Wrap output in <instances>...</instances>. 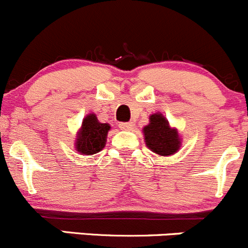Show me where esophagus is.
<instances>
[{
  "instance_id": "obj_1",
  "label": "esophagus",
  "mask_w": 248,
  "mask_h": 248,
  "mask_svg": "<svg viewBox=\"0 0 248 248\" xmlns=\"http://www.w3.org/2000/svg\"><path fill=\"white\" fill-rule=\"evenodd\" d=\"M119 129L123 131H131L134 129V124L132 123H121L119 124Z\"/></svg>"
}]
</instances>
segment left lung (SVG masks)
<instances>
[{
  "label": "left lung",
  "instance_id": "8db88e82",
  "mask_svg": "<svg viewBox=\"0 0 248 248\" xmlns=\"http://www.w3.org/2000/svg\"><path fill=\"white\" fill-rule=\"evenodd\" d=\"M146 146L161 156H169L180 151L182 142L178 130L172 127L163 113L149 116V123L142 129Z\"/></svg>",
  "mask_w": 248,
  "mask_h": 248
}]
</instances>
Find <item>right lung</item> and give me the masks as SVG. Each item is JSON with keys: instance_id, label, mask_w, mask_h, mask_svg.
Wrapping results in <instances>:
<instances>
[{"instance_id": "add662e5", "label": "right lung", "mask_w": 248, "mask_h": 248, "mask_svg": "<svg viewBox=\"0 0 248 248\" xmlns=\"http://www.w3.org/2000/svg\"><path fill=\"white\" fill-rule=\"evenodd\" d=\"M111 130V125L100 123L96 114L89 113L84 117L82 126L78 130L76 137L75 148L78 153L84 155H93L105 148L107 134Z\"/></svg>"}]
</instances>
